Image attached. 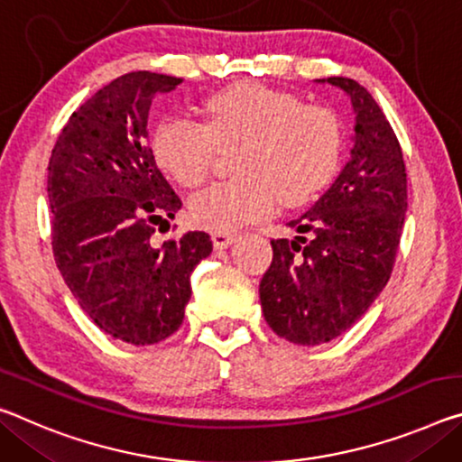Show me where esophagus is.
<instances>
[{"mask_svg": "<svg viewBox=\"0 0 462 462\" xmlns=\"http://www.w3.org/2000/svg\"><path fill=\"white\" fill-rule=\"evenodd\" d=\"M211 240H214L216 248H228L234 243V240H236V234L216 230V232H211Z\"/></svg>", "mask_w": 462, "mask_h": 462, "instance_id": "1", "label": "esophagus"}]
</instances>
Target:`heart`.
Returning <instances> with one entry per match:
<instances>
[{
	"mask_svg": "<svg viewBox=\"0 0 462 462\" xmlns=\"http://www.w3.org/2000/svg\"><path fill=\"white\" fill-rule=\"evenodd\" d=\"M238 179L205 189L189 205L191 219L228 232L296 208L333 179L341 127L331 108L257 82H238L205 100L201 123L168 116L152 137L156 162L187 189L208 180L217 150H232Z\"/></svg>",
	"mask_w": 462,
	"mask_h": 462,
	"instance_id": "heart-1",
	"label": "heart"
}]
</instances>
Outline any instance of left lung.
<instances>
[{
    "instance_id": "left-lung-1",
    "label": "left lung",
    "mask_w": 462,
    "mask_h": 462,
    "mask_svg": "<svg viewBox=\"0 0 462 462\" xmlns=\"http://www.w3.org/2000/svg\"><path fill=\"white\" fill-rule=\"evenodd\" d=\"M356 113L349 162L320 199L288 224L294 240H271L273 261L259 298L267 325L298 346H320L354 327L389 282L407 211L399 139L372 94L327 78Z\"/></svg>"
}]
</instances>
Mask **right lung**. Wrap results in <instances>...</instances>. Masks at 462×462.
I'll use <instances>...</instances> for the list:
<instances>
[{
	"label": "right lung",
	"mask_w": 462,
	"mask_h": 462,
	"mask_svg": "<svg viewBox=\"0 0 462 462\" xmlns=\"http://www.w3.org/2000/svg\"><path fill=\"white\" fill-rule=\"evenodd\" d=\"M180 82L152 71L113 79L69 116L49 160L57 267L79 309L131 346L182 325L193 269L214 248L205 232L152 243L182 201L153 160L148 115L153 97Z\"/></svg>",
	"instance_id": "1"
}]
</instances>
